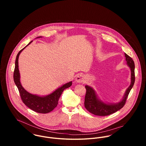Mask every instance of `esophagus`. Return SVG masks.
<instances>
[{"mask_svg":"<svg viewBox=\"0 0 146 146\" xmlns=\"http://www.w3.org/2000/svg\"><path fill=\"white\" fill-rule=\"evenodd\" d=\"M75 80L76 83H83L84 82V78L83 75L82 74H80L77 75V76L75 78Z\"/></svg>","mask_w":146,"mask_h":146,"instance_id":"1","label":"esophagus"}]
</instances>
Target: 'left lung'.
<instances>
[{"label": "left lung", "instance_id": "1", "mask_svg": "<svg viewBox=\"0 0 146 146\" xmlns=\"http://www.w3.org/2000/svg\"><path fill=\"white\" fill-rule=\"evenodd\" d=\"M126 64L131 71V82L129 87L126 89L122 99L117 103H109L102 101L97 95L96 90L92 86L85 85L86 89L85 97L84 106L86 109L90 113L97 116H107L111 115L123 107L127 97L135 82L134 69L135 64L131 57L125 53Z\"/></svg>", "mask_w": 146, "mask_h": 146}]
</instances>
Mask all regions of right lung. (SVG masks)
Wrapping results in <instances>:
<instances>
[{
  "instance_id": "right-lung-1",
  "label": "right lung",
  "mask_w": 146,
  "mask_h": 146,
  "mask_svg": "<svg viewBox=\"0 0 146 146\" xmlns=\"http://www.w3.org/2000/svg\"><path fill=\"white\" fill-rule=\"evenodd\" d=\"M39 36L36 38H40ZM33 42H30L25 47L19 52L15 61V68L13 74V79L15 83L17 86L23 102L31 110L40 113H46L52 111L58 104V100L61 94L65 89L70 87L72 82H69L59 86L51 93L46 96H39L33 94L26 90L22 86L20 82V73L19 69V58L22 50Z\"/></svg>"
}]
</instances>
